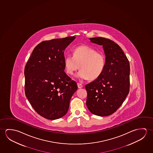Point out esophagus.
<instances>
[{"label":"esophagus","mask_w":153,"mask_h":153,"mask_svg":"<svg viewBox=\"0 0 153 153\" xmlns=\"http://www.w3.org/2000/svg\"><path fill=\"white\" fill-rule=\"evenodd\" d=\"M77 85H78V87L79 88H81L83 87V85L82 84H81V83H77Z\"/></svg>","instance_id":"esophagus-1"}]
</instances>
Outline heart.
<instances>
[{
  "mask_svg": "<svg viewBox=\"0 0 153 153\" xmlns=\"http://www.w3.org/2000/svg\"><path fill=\"white\" fill-rule=\"evenodd\" d=\"M73 56L68 55L64 59L66 73L73 74L78 68L76 76L83 79H96L102 74L106 64L104 54L87 46H81L73 51Z\"/></svg>",
  "mask_w": 153,
  "mask_h": 153,
  "instance_id": "obj_1",
  "label": "heart"
}]
</instances>
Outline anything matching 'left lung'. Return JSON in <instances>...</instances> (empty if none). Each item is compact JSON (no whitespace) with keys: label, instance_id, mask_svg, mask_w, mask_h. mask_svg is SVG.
I'll return each mask as SVG.
<instances>
[{"label":"left lung","instance_id":"obj_1","mask_svg":"<svg viewBox=\"0 0 153 153\" xmlns=\"http://www.w3.org/2000/svg\"><path fill=\"white\" fill-rule=\"evenodd\" d=\"M92 43L102 46L106 64L102 74L85 85L86 105L91 113L108 116L121 106L130 90V64L121 47L109 39L90 38Z\"/></svg>","mask_w":153,"mask_h":153}]
</instances>
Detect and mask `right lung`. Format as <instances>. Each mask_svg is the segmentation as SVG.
<instances>
[{
    "instance_id": "right-lung-1",
    "label": "right lung",
    "mask_w": 153,
    "mask_h": 153,
    "mask_svg": "<svg viewBox=\"0 0 153 153\" xmlns=\"http://www.w3.org/2000/svg\"><path fill=\"white\" fill-rule=\"evenodd\" d=\"M75 36L44 41L25 66V94L33 109L45 119L56 120L68 111L78 85L64 72V50Z\"/></svg>"
}]
</instances>
